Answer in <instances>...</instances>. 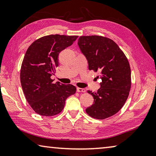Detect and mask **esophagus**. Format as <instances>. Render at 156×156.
<instances>
[{"label": "esophagus", "instance_id": "34e87169", "mask_svg": "<svg viewBox=\"0 0 156 156\" xmlns=\"http://www.w3.org/2000/svg\"><path fill=\"white\" fill-rule=\"evenodd\" d=\"M77 91L78 92H83V93H84V92H86V90L84 89H83V88L77 87Z\"/></svg>", "mask_w": 156, "mask_h": 156}]
</instances>
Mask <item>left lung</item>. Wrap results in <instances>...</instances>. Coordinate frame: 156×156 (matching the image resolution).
Listing matches in <instances>:
<instances>
[{"label": "left lung", "instance_id": "obj_1", "mask_svg": "<svg viewBox=\"0 0 156 156\" xmlns=\"http://www.w3.org/2000/svg\"><path fill=\"white\" fill-rule=\"evenodd\" d=\"M78 44L88 61L89 69L99 72L102 82L97 92L87 91L94 104L89 115L103 120L115 115L125 105L131 89V68L127 58L112 39L100 36H80Z\"/></svg>", "mask_w": 156, "mask_h": 156}]
</instances>
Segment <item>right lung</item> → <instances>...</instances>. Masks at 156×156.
<instances>
[{"instance_id": "add662e5", "label": "right lung", "mask_w": 156, "mask_h": 156, "mask_svg": "<svg viewBox=\"0 0 156 156\" xmlns=\"http://www.w3.org/2000/svg\"><path fill=\"white\" fill-rule=\"evenodd\" d=\"M77 38L59 34L45 36L34 41L26 51L20 69L21 86L28 103L38 114H58L66 99L76 93L75 86L53 83L51 76L58 66L60 52Z\"/></svg>"}]
</instances>
